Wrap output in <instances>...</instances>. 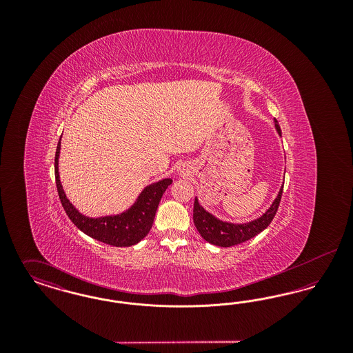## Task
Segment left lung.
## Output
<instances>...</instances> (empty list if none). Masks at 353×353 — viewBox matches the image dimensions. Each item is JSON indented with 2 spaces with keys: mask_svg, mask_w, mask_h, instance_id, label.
Returning <instances> with one entry per match:
<instances>
[{
  "mask_svg": "<svg viewBox=\"0 0 353 353\" xmlns=\"http://www.w3.org/2000/svg\"><path fill=\"white\" fill-rule=\"evenodd\" d=\"M276 130L279 134L281 132V127L276 123L275 124ZM282 193H283V186L279 190L278 197L275 199V201L272 202V205L270 206L269 210L258 219L252 221L249 223H242V225H234V223H228V222H222L219 219H214L212 214H209L206 210L202 209L201 205L197 201V199L194 200V206H193V221L194 225L199 230V233L201 234L202 238L216 246L221 248H230L239 245L242 242H246L249 239H252V236L259 234L261 232H263L272 219L275 217L281 199H282Z\"/></svg>",
  "mask_w": 353,
  "mask_h": 353,
  "instance_id": "obj_1",
  "label": "left lung"
}]
</instances>
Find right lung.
I'll use <instances>...</instances> for the list:
<instances>
[{
	"label": "right lung",
	"mask_w": 353,
	"mask_h": 353,
	"mask_svg": "<svg viewBox=\"0 0 353 353\" xmlns=\"http://www.w3.org/2000/svg\"><path fill=\"white\" fill-rule=\"evenodd\" d=\"M59 150H61V141H58L57 152H55V161H54L57 190L68 219L72 221V223L79 230H82L84 234L97 241H101L103 243L117 246V248L136 245L150 233L156 210L159 208V202L161 200L165 189L172 184L170 179H165L156 184L147 186L143 190V193L139 196L137 202L134 206L128 212L120 216L103 217L98 219H88L82 216L81 213H78V210L71 205V202L68 201L65 196V192L59 181V173H58Z\"/></svg>",
	"instance_id": "right-lung-1"
}]
</instances>
